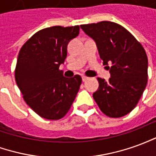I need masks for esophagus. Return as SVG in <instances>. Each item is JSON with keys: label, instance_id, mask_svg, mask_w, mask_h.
<instances>
[{"label": "esophagus", "instance_id": "1", "mask_svg": "<svg viewBox=\"0 0 156 156\" xmlns=\"http://www.w3.org/2000/svg\"><path fill=\"white\" fill-rule=\"evenodd\" d=\"M88 77H86V76H82V80H83V82H85L88 80Z\"/></svg>", "mask_w": 156, "mask_h": 156}]
</instances>
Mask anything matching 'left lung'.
<instances>
[{"label": "left lung", "mask_w": 156, "mask_h": 156, "mask_svg": "<svg viewBox=\"0 0 156 156\" xmlns=\"http://www.w3.org/2000/svg\"><path fill=\"white\" fill-rule=\"evenodd\" d=\"M80 27L95 41L100 58L111 73L108 81L97 78L99 87L93 97L105 115L123 117L135 108L147 85L146 52L140 42L118 23L103 21Z\"/></svg>", "instance_id": "obj_1"}]
</instances>
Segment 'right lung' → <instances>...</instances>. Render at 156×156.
I'll list each match as a JSON object with an SVG mask.
<instances>
[{
    "mask_svg": "<svg viewBox=\"0 0 156 156\" xmlns=\"http://www.w3.org/2000/svg\"><path fill=\"white\" fill-rule=\"evenodd\" d=\"M79 26H54L40 30L19 51L15 79L22 97L40 117L58 120L69 111L82 78L63 77L59 66L67 58L68 41L79 34Z\"/></svg>",
    "mask_w": 156,
    "mask_h": 156,
    "instance_id": "obj_1",
    "label": "right lung"
}]
</instances>
